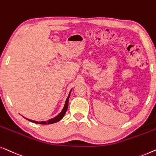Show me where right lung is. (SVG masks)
I'll return each instance as SVG.
<instances>
[{"label":"right lung","instance_id":"right-lung-1","mask_svg":"<svg viewBox=\"0 0 156 156\" xmlns=\"http://www.w3.org/2000/svg\"><path fill=\"white\" fill-rule=\"evenodd\" d=\"M71 90L70 91L69 93V95L68 96L66 100V102H65V105L64 107H63V108L62 109V111L61 112V113L59 114L58 115H57L56 117H55L53 119H49L47 120V121H44V122H38L37 121H34V120H31V119H28L29 121L33 122V123H36V124H54V123H56L57 122L60 121V120L62 119V118L64 117L66 112L67 109H68V106H69V97H70V94H71Z\"/></svg>","mask_w":156,"mask_h":156}]
</instances>
